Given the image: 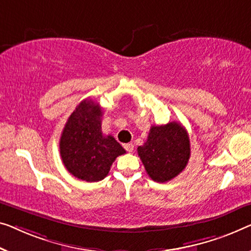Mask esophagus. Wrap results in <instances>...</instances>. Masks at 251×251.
I'll return each instance as SVG.
<instances>
[{"instance_id": "34e87169", "label": "esophagus", "mask_w": 251, "mask_h": 251, "mask_svg": "<svg viewBox=\"0 0 251 251\" xmlns=\"http://www.w3.org/2000/svg\"><path fill=\"white\" fill-rule=\"evenodd\" d=\"M124 149L127 152H133L134 145H133V143H126V144H124Z\"/></svg>"}]
</instances>
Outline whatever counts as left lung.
I'll use <instances>...</instances> for the list:
<instances>
[{
	"label": "left lung",
	"instance_id": "1",
	"mask_svg": "<svg viewBox=\"0 0 251 251\" xmlns=\"http://www.w3.org/2000/svg\"><path fill=\"white\" fill-rule=\"evenodd\" d=\"M137 153L150 178L156 182H167L177 177L188 163V133L177 122L151 126L147 142L137 148Z\"/></svg>",
	"mask_w": 251,
	"mask_h": 251
}]
</instances>
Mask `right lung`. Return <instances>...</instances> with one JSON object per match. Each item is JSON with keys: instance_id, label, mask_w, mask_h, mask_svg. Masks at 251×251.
I'll return each mask as SVG.
<instances>
[{"instance_id": "add662e5", "label": "right lung", "mask_w": 251, "mask_h": 251, "mask_svg": "<svg viewBox=\"0 0 251 251\" xmlns=\"http://www.w3.org/2000/svg\"><path fill=\"white\" fill-rule=\"evenodd\" d=\"M102 109L85 99L67 119L59 140L62 161L70 174L81 180H102L118 155L126 152L111 135L101 130Z\"/></svg>"}]
</instances>
